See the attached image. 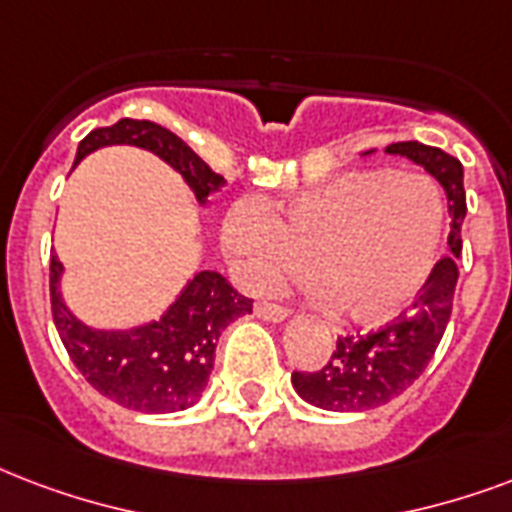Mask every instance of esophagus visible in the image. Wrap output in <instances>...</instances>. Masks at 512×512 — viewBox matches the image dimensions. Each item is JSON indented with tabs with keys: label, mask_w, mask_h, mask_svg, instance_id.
<instances>
[{
	"label": "esophagus",
	"mask_w": 512,
	"mask_h": 512,
	"mask_svg": "<svg viewBox=\"0 0 512 512\" xmlns=\"http://www.w3.org/2000/svg\"><path fill=\"white\" fill-rule=\"evenodd\" d=\"M257 317L268 319V322H284L290 317V308L279 306V303H257L255 306Z\"/></svg>",
	"instance_id": "esophagus-1"
}]
</instances>
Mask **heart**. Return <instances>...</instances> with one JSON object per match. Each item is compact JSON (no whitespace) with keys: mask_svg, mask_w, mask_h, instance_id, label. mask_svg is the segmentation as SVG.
Instances as JSON below:
<instances>
[{"mask_svg":"<svg viewBox=\"0 0 512 512\" xmlns=\"http://www.w3.org/2000/svg\"><path fill=\"white\" fill-rule=\"evenodd\" d=\"M443 220V195L424 174L351 171L273 214L236 206L222 239L249 290H271L308 260L338 314L386 322L427 282Z\"/></svg>","mask_w":512,"mask_h":512,"instance_id":"1","label":"heart"}]
</instances>
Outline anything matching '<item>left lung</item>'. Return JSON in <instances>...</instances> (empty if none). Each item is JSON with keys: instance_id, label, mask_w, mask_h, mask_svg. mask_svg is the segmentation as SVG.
I'll list each match as a JSON object with an SVG mask.
<instances>
[{"instance_id": "1", "label": "left lung", "mask_w": 512, "mask_h": 512, "mask_svg": "<svg viewBox=\"0 0 512 512\" xmlns=\"http://www.w3.org/2000/svg\"><path fill=\"white\" fill-rule=\"evenodd\" d=\"M386 152L411 158L443 185L451 214V255L435 263L408 314H400L365 335H338L325 368L292 373L295 392L325 411H370L403 395L432 360L454 308L459 279L456 257L462 255V222L467 214L462 163L440 147L419 142H395Z\"/></svg>"}]
</instances>
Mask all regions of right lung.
<instances>
[{
  "label": "right lung",
  "mask_w": 512,
  "mask_h": 512,
  "mask_svg": "<svg viewBox=\"0 0 512 512\" xmlns=\"http://www.w3.org/2000/svg\"><path fill=\"white\" fill-rule=\"evenodd\" d=\"M107 144H134L155 152L182 174L195 198H206L225 185L169 128L123 117L115 126L96 128L77 147L74 163ZM61 263L50 255V311L74 368L112 403L142 413L185 411L201 397L214 365V346L228 322L252 311V298L230 287L217 271H201L177 303L158 322L128 333H101L69 314L58 292Z\"/></svg>",
  "instance_id": "right-lung-1"
}]
</instances>
